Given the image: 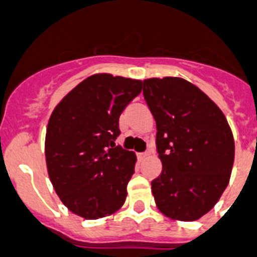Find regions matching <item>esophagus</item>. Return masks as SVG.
Here are the masks:
<instances>
[{
    "instance_id": "1",
    "label": "esophagus",
    "mask_w": 257,
    "mask_h": 257,
    "mask_svg": "<svg viewBox=\"0 0 257 257\" xmlns=\"http://www.w3.org/2000/svg\"><path fill=\"white\" fill-rule=\"evenodd\" d=\"M148 155H151V151H146V152H141V154H138V156L141 159H144V158H147Z\"/></svg>"
}]
</instances>
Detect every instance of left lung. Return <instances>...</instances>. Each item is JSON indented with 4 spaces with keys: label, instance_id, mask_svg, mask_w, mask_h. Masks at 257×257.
Returning a JSON list of instances; mask_svg holds the SVG:
<instances>
[{
    "label": "left lung",
    "instance_id": "8db88e82",
    "mask_svg": "<svg viewBox=\"0 0 257 257\" xmlns=\"http://www.w3.org/2000/svg\"><path fill=\"white\" fill-rule=\"evenodd\" d=\"M143 94L156 120L163 164L162 175L151 182L156 206L171 219H200L230 181L235 143L227 119L200 88L184 78H147Z\"/></svg>",
    "mask_w": 257,
    "mask_h": 257
}]
</instances>
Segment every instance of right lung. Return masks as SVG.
Wrapping results in <instances>:
<instances>
[{
    "label": "right lung",
    "mask_w": 257,
    "mask_h": 257,
    "mask_svg": "<svg viewBox=\"0 0 257 257\" xmlns=\"http://www.w3.org/2000/svg\"><path fill=\"white\" fill-rule=\"evenodd\" d=\"M142 92L141 80L97 73L57 103L46 133V163L61 202L85 219L122 207L137 155L115 146L119 115Z\"/></svg>",
    "instance_id": "right-lung-1"
}]
</instances>
